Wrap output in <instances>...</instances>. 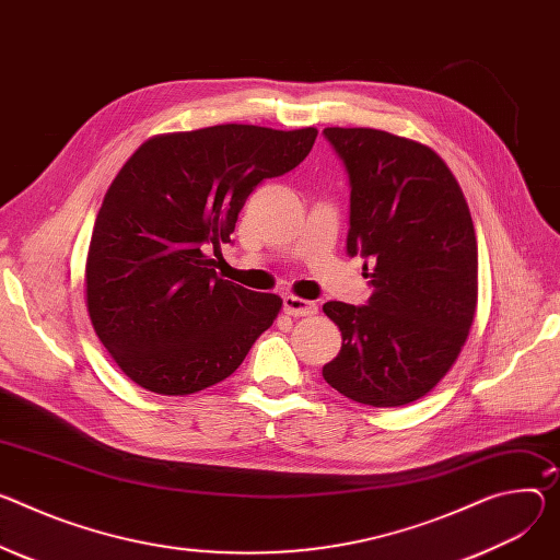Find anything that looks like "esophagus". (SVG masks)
Wrapping results in <instances>:
<instances>
[{
    "mask_svg": "<svg viewBox=\"0 0 560 560\" xmlns=\"http://www.w3.org/2000/svg\"><path fill=\"white\" fill-rule=\"evenodd\" d=\"M283 311L290 317H313V315H317L319 306H317L315 301L288 294V296H283Z\"/></svg>",
    "mask_w": 560,
    "mask_h": 560,
    "instance_id": "obj_1",
    "label": "esophagus"
}]
</instances>
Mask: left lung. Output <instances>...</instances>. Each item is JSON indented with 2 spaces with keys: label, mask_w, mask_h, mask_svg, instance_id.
<instances>
[{
  "label": "left lung",
  "mask_w": 560,
  "mask_h": 560,
  "mask_svg": "<svg viewBox=\"0 0 560 560\" xmlns=\"http://www.w3.org/2000/svg\"><path fill=\"white\" fill-rule=\"evenodd\" d=\"M350 178L348 254L371 259L369 306L324 303L341 350L322 371L352 401L388 409L431 393L460 354L478 306L467 198L435 151L371 127H326Z\"/></svg>",
  "instance_id": "1"
}]
</instances>
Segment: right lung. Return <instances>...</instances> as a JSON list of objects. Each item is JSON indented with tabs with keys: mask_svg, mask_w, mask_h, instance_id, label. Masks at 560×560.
I'll return each instance as SVG.
<instances>
[{
	"mask_svg": "<svg viewBox=\"0 0 560 560\" xmlns=\"http://www.w3.org/2000/svg\"><path fill=\"white\" fill-rule=\"evenodd\" d=\"M317 129L217 125L144 140L109 185L91 232V326L118 369L159 395L230 377L283 301L225 281L210 247L230 243L247 196L311 154Z\"/></svg>",
	"mask_w": 560,
	"mask_h": 560,
	"instance_id": "obj_1",
	"label": "right lung"
}]
</instances>
